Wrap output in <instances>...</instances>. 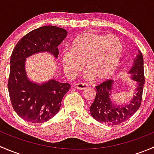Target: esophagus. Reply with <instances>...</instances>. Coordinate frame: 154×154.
I'll return each mask as SVG.
<instances>
[{"label":"esophagus","instance_id":"obj_1","mask_svg":"<svg viewBox=\"0 0 154 154\" xmlns=\"http://www.w3.org/2000/svg\"><path fill=\"white\" fill-rule=\"evenodd\" d=\"M87 84L86 83H77V84H75V87L77 88V89H80V90H83L85 88H87Z\"/></svg>","mask_w":154,"mask_h":154}]
</instances>
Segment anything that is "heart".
Listing matches in <instances>:
<instances>
[{
    "instance_id": "b5f03b06",
    "label": "heart",
    "mask_w": 154,
    "mask_h": 154,
    "mask_svg": "<svg viewBox=\"0 0 154 154\" xmlns=\"http://www.w3.org/2000/svg\"><path fill=\"white\" fill-rule=\"evenodd\" d=\"M123 45L115 35H105L86 32L72 42L71 49L63 53V66L69 77L76 75L83 67L87 79L103 80L111 77L122 60Z\"/></svg>"
}]
</instances>
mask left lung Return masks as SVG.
<instances>
[{"mask_svg": "<svg viewBox=\"0 0 154 154\" xmlns=\"http://www.w3.org/2000/svg\"><path fill=\"white\" fill-rule=\"evenodd\" d=\"M135 59V63L131 70L132 79L137 82V87L133 98L128 104L123 106H116L111 101L113 81L105 80L96 86V96L90 107L91 116L97 122L109 125H118L128 120L141 106L144 84V60L140 51Z\"/></svg>", "mask_w": 154, "mask_h": 154, "instance_id": "8db88e82", "label": "left lung"}]
</instances>
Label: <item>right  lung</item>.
I'll return each instance as SVG.
<instances>
[{
	"label": "right lung",
	"instance_id": "1",
	"mask_svg": "<svg viewBox=\"0 0 154 154\" xmlns=\"http://www.w3.org/2000/svg\"><path fill=\"white\" fill-rule=\"evenodd\" d=\"M67 31L55 26H43L30 31L18 41L10 58L8 90L11 103L19 117L30 123H43L54 117L62 99L69 90V83L51 80L42 84L29 81L26 75L27 57L38 52L51 53L57 58L58 45Z\"/></svg>",
	"mask_w": 154,
	"mask_h": 154
}]
</instances>
